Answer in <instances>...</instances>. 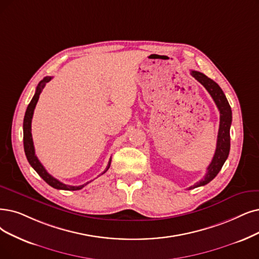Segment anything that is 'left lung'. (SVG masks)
Returning <instances> with one entry per match:
<instances>
[{
  "instance_id": "8db88e82",
  "label": "left lung",
  "mask_w": 259,
  "mask_h": 259,
  "mask_svg": "<svg viewBox=\"0 0 259 259\" xmlns=\"http://www.w3.org/2000/svg\"><path fill=\"white\" fill-rule=\"evenodd\" d=\"M191 75L198 80L199 82L205 87V89L208 91V94L211 96L212 100L214 101L217 107L220 111V125H219V133H218V139H217V148L213 155V158L208 165L207 172H206L205 178L190 186L188 190L194 189L200 186H204L212 181L217 174L220 172L222 169V165L224 164L225 160L229 157L230 149H231V136H230V130L232 124V109L229 104L224 92L220 88V86L213 81L211 78L207 77L201 72L191 70Z\"/></svg>"
}]
</instances>
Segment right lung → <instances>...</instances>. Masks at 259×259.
<instances>
[{
    "label": "right lung",
    "mask_w": 259,
    "mask_h": 259,
    "mask_svg": "<svg viewBox=\"0 0 259 259\" xmlns=\"http://www.w3.org/2000/svg\"><path fill=\"white\" fill-rule=\"evenodd\" d=\"M52 79L51 76H46L42 80H40V82L38 84L37 88H36V92L35 95L30 101V103L27 106V109L25 111V116H24V120H23V144H24V152L26 155V158L29 162V164L32 165L34 168V170L40 175L42 180L48 183L52 187L55 189H61V190H79L82 187H85L87 184H89L90 182L84 184V185H79V186H70V185H66L64 183H61L60 181L56 180L55 178L52 177L50 173H48V171L46 170V168L39 161V159L37 158L36 154H35V148H34V142H33V137H32V119H33V115H34V109L36 107L37 102L39 100V96L41 92H42V89L45 88L47 82H49ZM110 161L111 159H109V162L107 164V167L105 169V171L103 172L102 174H104L110 167Z\"/></svg>",
    "instance_id": "obj_1"
}]
</instances>
